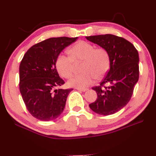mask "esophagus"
Here are the masks:
<instances>
[{
    "label": "esophagus",
    "mask_w": 156,
    "mask_h": 156,
    "mask_svg": "<svg viewBox=\"0 0 156 156\" xmlns=\"http://www.w3.org/2000/svg\"><path fill=\"white\" fill-rule=\"evenodd\" d=\"M76 89L78 90H80V91H83V92H85L88 90L87 89H80V88H76Z\"/></svg>",
    "instance_id": "obj_1"
}]
</instances>
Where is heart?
I'll use <instances>...</instances> for the list:
<instances>
[{"label": "heart", "mask_w": 156, "mask_h": 156, "mask_svg": "<svg viewBox=\"0 0 156 156\" xmlns=\"http://www.w3.org/2000/svg\"><path fill=\"white\" fill-rule=\"evenodd\" d=\"M69 53L70 56L60 55L56 59V69L62 76L72 77L75 63L83 62L81 67L83 73L70 79L68 82L70 87L84 89L90 85L95 78L103 77L109 69V53L104 48H95L89 42L80 41L70 48Z\"/></svg>", "instance_id": "heart-1"}]
</instances>
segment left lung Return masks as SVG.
Here are the masks:
<instances>
[{"label":"left lung","instance_id":"obj_1","mask_svg":"<svg viewBox=\"0 0 156 156\" xmlns=\"http://www.w3.org/2000/svg\"><path fill=\"white\" fill-rule=\"evenodd\" d=\"M87 40L107 50L110 69L99 86L92 88L98 98L89 104L93 112L101 115L115 114L129 102L139 77L137 50L126 39L111 34L86 37ZM104 84H108L105 87Z\"/></svg>","mask_w":156,"mask_h":156}]
</instances>
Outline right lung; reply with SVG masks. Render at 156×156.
<instances>
[{
    "label": "right lung",
    "instance_id": "add662e5",
    "mask_svg": "<svg viewBox=\"0 0 156 156\" xmlns=\"http://www.w3.org/2000/svg\"><path fill=\"white\" fill-rule=\"evenodd\" d=\"M78 37H52L27 50L20 65V91L31 115L44 121L61 115L73 89H57L65 83L56 68L59 54Z\"/></svg>",
    "mask_w": 156,
    "mask_h": 156
}]
</instances>
